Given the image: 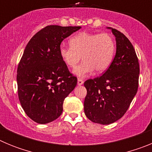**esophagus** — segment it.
Wrapping results in <instances>:
<instances>
[{
	"label": "esophagus",
	"instance_id": "obj_1",
	"mask_svg": "<svg viewBox=\"0 0 152 152\" xmlns=\"http://www.w3.org/2000/svg\"><path fill=\"white\" fill-rule=\"evenodd\" d=\"M84 84V80H82V79L80 78H78L77 79V85H82V84Z\"/></svg>",
	"mask_w": 152,
	"mask_h": 152
}]
</instances>
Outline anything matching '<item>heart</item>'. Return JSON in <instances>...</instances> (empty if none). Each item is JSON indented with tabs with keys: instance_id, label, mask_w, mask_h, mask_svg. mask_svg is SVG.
Here are the masks:
<instances>
[{
	"instance_id": "1",
	"label": "heart",
	"mask_w": 152,
	"mask_h": 152,
	"mask_svg": "<svg viewBox=\"0 0 152 152\" xmlns=\"http://www.w3.org/2000/svg\"><path fill=\"white\" fill-rule=\"evenodd\" d=\"M70 47L61 46L59 54L62 61L70 68H75L74 74L84 77L95 70L101 73L109 68L116 51V42L112 35L107 33H90L82 32L70 39Z\"/></svg>"
}]
</instances>
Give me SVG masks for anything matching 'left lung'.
<instances>
[{
  "label": "left lung",
  "mask_w": 152,
  "mask_h": 152,
  "mask_svg": "<svg viewBox=\"0 0 152 152\" xmlns=\"http://www.w3.org/2000/svg\"><path fill=\"white\" fill-rule=\"evenodd\" d=\"M108 29L116 37V56L105 73L84 84V113L91 121L103 125L123 117L139 88V64L133 45L121 32Z\"/></svg>",
  "instance_id": "left-lung-1"
}]
</instances>
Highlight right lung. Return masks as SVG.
Returning <instances> with one entry per match:
<instances>
[{"label":"right lung","mask_w":152,"mask_h":152,"mask_svg":"<svg viewBox=\"0 0 152 152\" xmlns=\"http://www.w3.org/2000/svg\"><path fill=\"white\" fill-rule=\"evenodd\" d=\"M81 26L50 25L26 45L17 68L18 96L24 112L39 124L61 116L63 102L77 85L59 54L61 42Z\"/></svg>","instance_id":"add662e5"}]
</instances>
